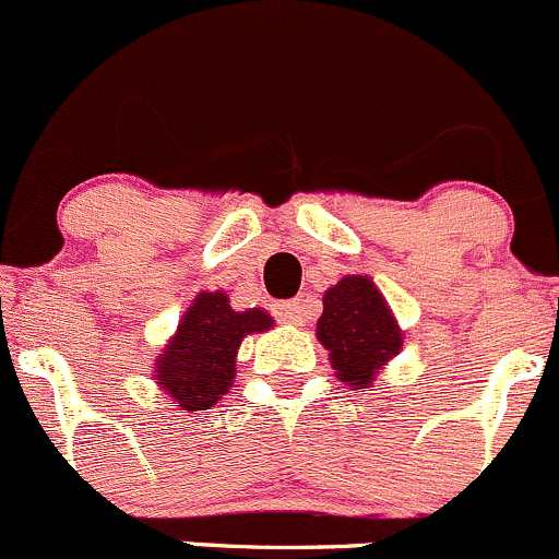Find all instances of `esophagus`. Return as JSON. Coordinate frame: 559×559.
Instances as JSON below:
<instances>
[{"label": "esophagus", "mask_w": 559, "mask_h": 559, "mask_svg": "<svg viewBox=\"0 0 559 559\" xmlns=\"http://www.w3.org/2000/svg\"><path fill=\"white\" fill-rule=\"evenodd\" d=\"M305 313H308V305H305V299H299V297L273 305V316L278 321H284V324L302 326L305 324Z\"/></svg>", "instance_id": "esophagus-1"}]
</instances>
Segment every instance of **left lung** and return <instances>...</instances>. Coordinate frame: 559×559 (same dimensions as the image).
<instances>
[{"label":"left lung","instance_id":"8db88e82","mask_svg":"<svg viewBox=\"0 0 559 559\" xmlns=\"http://www.w3.org/2000/svg\"><path fill=\"white\" fill-rule=\"evenodd\" d=\"M316 337L329 350L340 380L361 388L402 348V332L383 295L364 275H348L326 292Z\"/></svg>","mask_w":559,"mask_h":559}]
</instances>
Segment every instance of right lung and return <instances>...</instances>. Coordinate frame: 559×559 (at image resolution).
Returning a JSON list of instances; mask_svg holds the SVG:
<instances>
[{"label":"right lung","mask_w":559,"mask_h":559,"mask_svg":"<svg viewBox=\"0 0 559 559\" xmlns=\"http://www.w3.org/2000/svg\"><path fill=\"white\" fill-rule=\"evenodd\" d=\"M270 326L273 319L264 310L238 313L222 292H203L181 319L171 345L160 354L157 380L176 407L190 413L214 407L235 378L240 340Z\"/></svg>","instance_id":"1"}]
</instances>
